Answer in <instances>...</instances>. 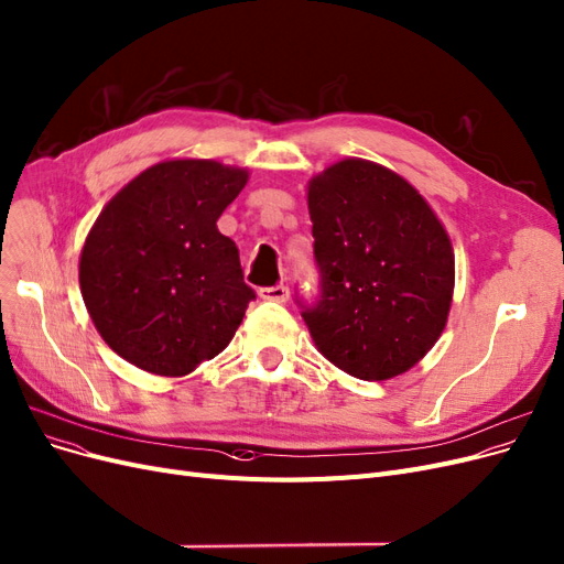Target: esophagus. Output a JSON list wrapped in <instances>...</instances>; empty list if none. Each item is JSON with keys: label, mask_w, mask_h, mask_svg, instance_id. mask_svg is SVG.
<instances>
[{"label": "esophagus", "mask_w": 564, "mask_h": 564, "mask_svg": "<svg viewBox=\"0 0 564 564\" xmlns=\"http://www.w3.org/2000/svg\"><path fill=\"white\" fill-rule=\"evenodd\" d=\"M259 296L263 301H275V303H284L289 299V286L284 284H278V286H263L259 291Z\"/></svg>", "instance_id": "esophagus-1"}]
</instances>
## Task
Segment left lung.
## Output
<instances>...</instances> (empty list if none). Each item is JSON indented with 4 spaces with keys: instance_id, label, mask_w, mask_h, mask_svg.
Masks as SVG:
<instances>
[{
    "instance_id": "obj_1",
    "label": "left lung",
    "mask_w": 564,
    "mask_h": 564,
    "mask_svg": "<svg viewBox=\"0 0 564 564\" xmlns=\"http://www.w3.org/2000/svg\"><path fill=\"white\" fill-rule=\"evenodd\" d=\"M322 296L303 310L319 352L359 380H390L441 338L455 289L448 232L390 167L345 159L307 184Z\"/></svg>"
}]
</instances>
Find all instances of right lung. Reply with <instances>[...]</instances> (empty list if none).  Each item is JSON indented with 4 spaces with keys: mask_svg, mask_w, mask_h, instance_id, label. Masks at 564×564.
I'll return each mask as SVG.
<instances>
[{
    "mask_svg": "<svg viewBox=\"0 0 564 564\" xmlns=\"http://www.w3.org/2000/svg\"><path fill=\"white\" fill-rule=\"evenodd\" d=\"M249 172L205 159L147 167L105 205L79 259L88 315L116 355L182 378L236 336L254 289L217 221Z\"/></svg>",
    "mask_w": 564,
    "mask_h": 564,
    "instance_id": "add662e5",
    "label": "right lung"
}]
</instances>
